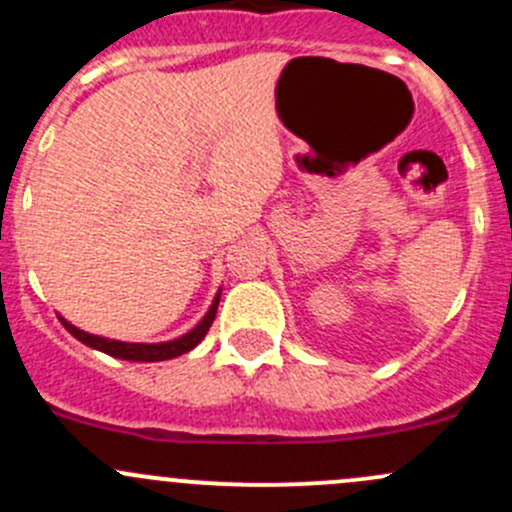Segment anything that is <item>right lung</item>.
<instances>
[{
    "label": "right lung",
    "mask_w": 512,
    "mask_h": 512,
    "mask_svg": "<svg viewBox=\"0 0 512 512\" xmlns=\"http://www.w3.org/2000/svg\"><path fill=\"white\" fill-rule=\"evenodd\" d=\"M218 302L220 294L215 297L213 307L208 309V314L203 317V322L198 324L195 329H190L188 334H183L180 339H173V342H163V344H128V342H116V339H103V337H94V334H86L81 329H76L74 324H69L66 319H61L69 334H74L79 342H84L86 347H94L98 352L116 356V359H126V361H165L173 359V356H180L185 352H190L193 347H198L203 342V337L208 334L210 324H213L215 314H218Z\"/></svg>",
    "instance_id": "right-lung-1"
}]
</instances>
